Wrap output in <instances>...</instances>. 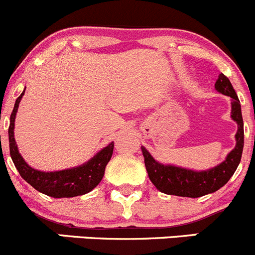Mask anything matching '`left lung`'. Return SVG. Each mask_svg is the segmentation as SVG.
Instances as JSON below:
<instances>
[{
	"label": "left lung",
	"instance_id": "obj_1",
	"mask_svg": "<svg viewBox=\"0 0 255 255\" xmlns=\"http://www.w3.org/2000/svg\"><path fill=\"white\" fill-rule=\"evenodd\" d=\"M215 89L222 95L230 96L232 112L231 117L238 125V130L236 133V146L228 155L226 160L218 164L215 168L208 170L195 171L190 169L180 168L175 165H164L156 161L150 155L148 150L142 146L146 171L150 181L160 192L166 195H175L182 197H201L204 195L212 194L226 185L228 180L235 174L236 169L241 163L242 151L244 145V130L243 118H242L241 102L237 94L233 89L232 84L227 76L220 74L215 84Z\"/></svg>",
	"mask_w": 255,
	"mask_h": 255
}]
</instances>
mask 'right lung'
<instances>
[{
    "instance_id": "1",
    "label": "right lung",
    "mask_w": 255,
    "mask_h": 255,
    "mask_svg": "<svg viewBox=\"0 0 255 255\" xmlns=\"http://www.w3.org/2000/svg\"><path fill=\"white\" fill-rule=\"evenodd\" d=\"M24 91L16 100L13 111L11 113L8 128L9 154H11L12 161L14 163L17 170L19 171L20 176L37 191L48 195V196L55 197V199L80 196V195H85L94 190L104 177L105 169L112 156L115 143H110L109 145L101 149L94 158H91L82 165L75 166V168L59 171L35 170L32 166L28 165L24 159L22 158L18 151L16 139H14V120H16L18 106H19L22 96L24 95Z\"/></svg>"
}]
</instances>
